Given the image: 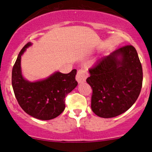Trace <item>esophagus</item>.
Listing matches in <instances>:
<instances>
[{
	"label": "esophagus",
	"instance_id": "34e87169",
	"mask_svg": "<svg viewBox=\"0 0 152 152\" xmlns=\"http://www.w3.org/2000/svg\"><path fill=\"white\" fill-rule=\"evenodd\" d=\"M87 77H88V74H87L86 71L83 70V69H79V70L77 71L76 78V81H78V83H81L85 82Z\"/></svg>",
	"mask_w": 152,
	"mask_h": 152
}]
</instances>
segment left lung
Instances as JSON below:
<instances>
[{
	"mask_svg": "<svg viewBox=\"0 0 152 152\" xmlns=\"http://www.w3.org/2000/svg\"><path fill=\"white\" fill-rule=\"evenodd\" d=\"M89 73L86 82L93 90L91 109L98 116L112 118L123 114L139 97L142 67L137 50L131 45L102 57Z\"/></svg>",
	"mask_w": 152,
	"mask_h": 152,
	"instance_id": "left-lung-1",
	"label": "left lung"
}]
</instances>
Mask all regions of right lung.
Segmentation results:
<instances>
[{"instance_id": "1", "label": "right lung", "mask_w": 152, "mask_h": 152, "mask_svg": "<svg viewBox=\"0 0 152 152\" xmlns=\"http://www.w3.org/2000/svg\"><path fill=\"white\" fill-rule=\"evenodd\" d=\"M32 43L28 42L19 53L12 70V86L22 109L33 117L50 120L65 109V98L77 86L76 70L69 74L55 72L46 79L31 82L23 78L20 67L21 56Z\"/></svg>"}]
</instances>
